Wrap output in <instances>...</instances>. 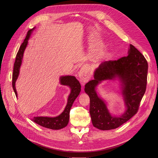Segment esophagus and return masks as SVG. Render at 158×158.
<instances>
[{"label":"esophagus","instance_id":"esophagus-1","mask_svg":"<svg viewBox=\"0 0 158 158\" xmlns=\"http://www.w3.org/2000/svg\"><path fill=\"white\" fill-rule=\"evenodd\" d=\"M90 76H91V72L88 66H83L79 72V77L81 79L82 82H86V81H88Z\"/></svg>","mask_w":158,"mask_h":158}]
</instances>
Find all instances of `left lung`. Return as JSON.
Returning a JSON list of instances; mask_svg holds the SVG:
<instances>
[{"label": "left lung", "mask_w": 158, "mask_h": 158, "mask_svg": "<svg viewBox=\"0 0 158 158\" xmlns=\"http://www.w3.org/2000/svg\"><path fill=\"white\" fill-rule=\"evenodd\" d=\"M148 63L138 50L130 45L128 56L118 60L102 62L94 72V79L85 85V91L90 99L89 114L93 126L101 130L120 127L136 114L146 91ZM118 77L127 110L120 117H113L104 102L96 94L95 87L102 80Z\"/></svg>", "instance_id": "left-lung-1"}]
</instances>
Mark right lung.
<instances>
[{
	"label": "right lung",
	"mask_w": 158,
	"mask_h": 158,
	"mask_svg": "<svg viewBox=\"0 0 158 158\" xmlns=\"http://www.w3.org/2000/svg\"><path fill=\"white\" fill-rule=\"evenodd\" d=\"M34 29L35 28H32L28 31L27 36L23 40V42L20 45L19 51L16 56L12 77V86L16 97H17V92H16V90L15 88V82L19 77L20 67L22 64L24 51L28 44V40L29 38V36L31 34L32 31L34 30ZM60 83L61 85H63L69 86L71 88V92L68 98L67 104H66L63 112L59 116H57V117H36L33 118L32 121L35 122V123H36L41 126L51 129L58 130L66 127L67 126V124L69 122L70 111L71 109V107L74 101L76 100V98L79 95L81 92V86L79 81L74 76H61L60 77Z\"/></svg>",
	"instance_id": "obj_1"
}]
</instances>
